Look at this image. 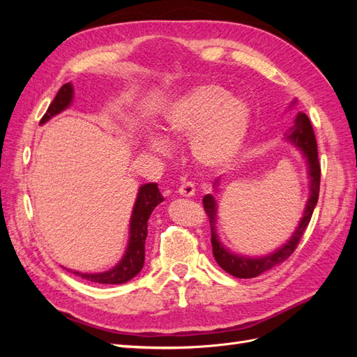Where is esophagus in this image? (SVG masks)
<instances>
[{
  "label": "esophagus",
  "mask_w": 357,
  "mask_h": 357,
  "mask_svg": "<svg viewBox=\"0 0 357 357\" xmlns=\"http://www.w3.org/2000/svg\"><path fill=\"white\" fill-rule=\"evenodd\" d=\"M177 193H178V195H181V197L190 198V197L195 195V186H193L192 183H189V181H185V183H183V185L178 188Z\"/></svg>",
  "instance_id": "1"
}]
</instances>
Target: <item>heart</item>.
Masks as SVG:
<instances>
[{"mask_svg": "<svg viewBox=\"0 0 357 357\" xmlns=\"http://www.w3.org/2000/svg\"><path fill=\"white\" fill-rule=\"evenodd\" d=\"M252 125V109L241 96L215 83H204L183 92L164 113V131L169 142H190V155L207 171L229 167L238 156ZM150 152L167 156V139L150 132L144 138Z\"/></svg>", "mask_w": 357, "mask_h": 357, "instance_id": "b5f03b06", "label": "heart"}]
</instances>
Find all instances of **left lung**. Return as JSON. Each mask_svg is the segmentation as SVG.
<instances>
[{"label": "left lung", "mask_w": 357, "mask_h": 357, "mask_svg": "<svg viewBox=\"0 0 357 357\" xmlns=\"http://www.w3.org/2000/svg\"><path fill=\"white\" fill-rule=\"evenodd\" d=\"M296 105V100L290 102L289 109ZM284 139L289 142L295 149H298L302 158L305 159L307 164V174H308V199L305 202L304 213L296 226L294 234L290 235V238L275 248L274 252L262 255V256H245L235 253L229 250L222 241L218 234V199L214 195L208 193L202 198L205 213L208 215L210 226H211V245H213V255L215 262L219 264L222 269L226 273L236 277V278H253L264 274L265 271H269L274 266L284 262L286 259L295 252V248L299 243V240L304 235L307 226L311 220L312 211L319 199V190H320V164H319V155H317V142L314 137V131L310 119L305 113L299 112L294 121V126L289 129V132L284 134ZM220 178L214 181V192L218 193Z\"/></svg>", "instance_id": "left-lung-1"}]
</instances>
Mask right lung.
Wrapping results in <instances>:
<instances>
[{"mask_svg":"<svg viewBox=\"0 0 357 357\" xmlns=\"http://www.w3.org/2000/svg\"><path fill=\"white\" fill-rule=\"evenodd\" d=\"M74 98V89L71 83H66L58 91L55 100L52 101L46 114L41 117L40 125L49 122L53 116L67 110ZM165 198L160 195L158 183H147L138 189L137 198L132 207L131 220H129V234L125 253L121 261L114 266L100 273H82L68 269L74 275H79L88 282L100 283V284H123L134 278L144 265V244L147 238V222L150 214Z\"/></svg>","mask_w":357,"mask_h":357,"instance_id":"obj_1","label":"right lung"}]
</instances>
